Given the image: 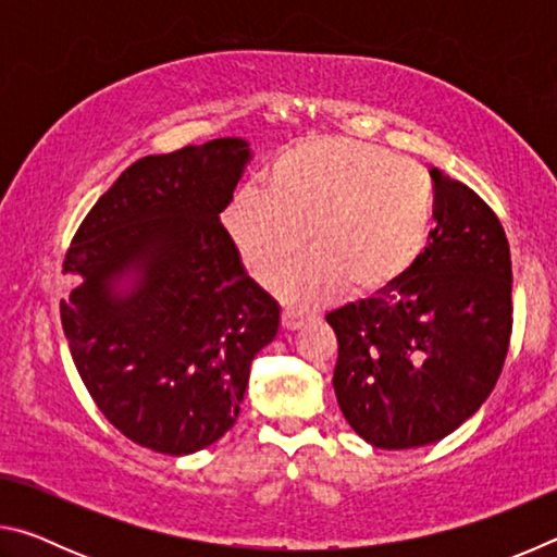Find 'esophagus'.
Instances as JSON below:
<instances>
[{
    "mask_svg": "<svg viewBox=\"0 0 557 557\" xmlns=\"http://www.w3.org/2000/svg\"><path fill=\"white\" fill-rule=\"evenodd\" d=\"M301 324H305V317L295 312V309H285V312H282V326L289 329V332H295Z\"/></svg>",
    "mask_w": 557,
    "mask_h": 557,
    "instance_id": "obj_1",
    "label": "esophagus"
}]
</instances>
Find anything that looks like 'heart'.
I'll return each mask as SVG.
<instances>
[{
  "mask_svg": "<svg viewBox=\"0 0 557 557\" xmlns=\"http://www.w3.org/2000/svg\"><path fill=\"white\" fill-rule=\"evenodd\" d=\"M435 184L425 166L348 137H312L277 154L262 194L245 188L223 211L245 270L272 285L305 250L314 256L280 282L289 305H319L351 285L393 287L425 248Z\"/></svg>",
  "mask_w": 557,
  "mask_h": 557,
  "instance_id": "obj_1",
  "label": "heart"
}]
</instances>
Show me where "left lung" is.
Masks as SVG:
<instances>
[{
	"label": "left lung",
	"instance_id": "1",
	"mask_svg": "<svg viewBox=\"0 0 557 557\" xmlns=\"http://www.w3.org/2000/svg\"><path fill=\"white\" fill-rule=\"evenodd\" d=\"M435 231L414 265L371 299L326 314L334 391L348 425L381 449L425 447L492 395L511 338V250L496 213L440 169Z\"/></svg>",
	"mask_w": 557,
	"mask_h": 557
}]
</instances>
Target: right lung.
I'll return each instance as SVG.
<instances>
[{
  "label": "right lung",
  "mask_w": 557,
  "mask_h": 557,
  "mask_svg": "<svg viewBox=\"0 0 557 557\" xmlns=\"http://www.w3.org/2000/svg\"><path fill=\"white\" fill-rule=\"evenodd\" d=\"M250 159L240 137L139 159L65 252L75 369L122 435L162 455H194L235 425L252 358L280 329L221 223Z\"/></svg>",
  "instance_id": "obj_1"
}]
</instances>
